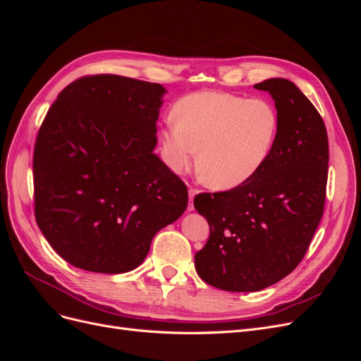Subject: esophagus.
Instances as JSON below:
<instances>
[{
  "instance_id": "esophagus-1",
  "label": "esophagus",
  "mask_w": 361,
  "mask_h": 361,
  "mask_svg": "<svg viewBox=\"0 0 361 361\" xmlns=\"http://www.w3.org/2000/svg\"><path fill=\"white\" fill-rule=\"evenodd\" d=\"M199 191L195 188H190V203H188V211H194V204H192V200L195 197V194H197Z\"/></svg>"
}]
</instances>
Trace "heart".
Wrapping results in <instances>:
<instances>
[{"instance_id": "b5f03b06", "label": "heart", "mask_w": 361, "mask_h": 361, "mask_svg": "<svg viewBox=\"0 0 361 361\" xmlns=\"http://www.w3.org/2000/svg\"><path fill=\"white\" fill-rule=\"evenodd\" d=\"M161 130L162 155L176 173L197 155L203 182L215 190L241 187L264 167L279 134V113L264 97L195 92L174 104Z\"/></svg>"}]
</instances>
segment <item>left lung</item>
<instances>
[{"instance_id":"left-lung-1","label":"left lung","mask_w":361,"mask_h":361,"mask_svg":"<svg viewBox=\"0 0 361 361\" xmlns=\"http://www.w3.org/2000/svg\"><path fill=\"white\" fill-rule=\"evenodd\" d=\"M255 89L272 96L280 118L269 158L241 187L194 199L211 232L195 271L228 292L262 290L298 267L322 218L329 178V137L313 104L285 78Z\"/></svg>"}]
</instances>
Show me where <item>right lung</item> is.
I'll list each match as a JSON object with an SVG mask.
<instances>
[{"label": "right lung", "mask_w": 361, "mask_h": 361, "mask_svg": "<svg viewBox=\"0 0 361 361\" xmlns=\"http://www.w3.org/2000/svg\"><path fill=\"white\" fill-rule=\"evenodd\" d=\"M164 93L157 82L89 75L48 110L32 155L35 215L71 265L134 269L187 209V185L154 154Z\"/></svg>", "instance_id": "1"}]
</instances>
